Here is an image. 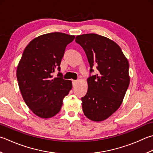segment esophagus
<instances>
[{
	"mask_svg": "<svg viewBox=\"0 0 153 153\" xmlns=\"http://www.w3.org/2000/svg\"><path fill=\"white\" fill-rule=\"evenodd\" d=\"M71 82H72V85H73V86H75L76 85V84L77 83V80H72L71 81Z\"/></svg>",
	"mask_w": 153,
	"mask_h": 153,
	"instance_id": "esophagus-1",
	"label": "esophagus"
}]
</instances>
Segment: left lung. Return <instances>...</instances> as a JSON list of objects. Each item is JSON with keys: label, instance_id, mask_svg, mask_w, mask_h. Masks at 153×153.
Instances as JSON below:
<instances>
[{"label": "left lung", "instance_id": "8db88e82", "mask_svg": "<svg viewBox=\"0 0 153 153\" xmlns=\"http://www.w3.org/2000/svg\"><path fill=\"white\" fill-rule=\"evenodd\" d=\"M76 42L85 51L90 66L88 91L82 97L83 112L90 120L103 121L121 105L130 82L128 62L115 42L102 36H77ZM94 67L98 73L91 75Z\"/></svg>", "mask_w": 153, "mask_h": 153}]
</instances>
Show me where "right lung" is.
Returning a JSON list of instances; mask_svg holds the SVG:
<instances>
[{
  "label": "right lung",
  "mask_w": 153,
  "mask_h": 153,
  "mask_svg": "<svg viewBox=\"0 0 153 153\" xmlns=\"http://www.w3.org/2000/svg\"><path fill=\"white\" fill-rule=\"evenodd\" d=\"M74 38L62 32L49 33L34 38L24 50L17 67L18 83L26 104L41 118L56 115L72 88L59 71L65 48ZM56 70L59 72L53 79Z\"/></svg>",
  "instance_id": "add662e5"
}]
</instances>
